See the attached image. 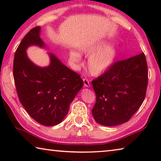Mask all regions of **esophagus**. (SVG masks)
Here are the masks:
<instances>
[{
	"mask_svg": "<svg viewBox=\"0 0 161 161\" xmlns=\"http://www.w3.org/2000/svg\"><path fill=\"white\" fill-rule=\"evenodd\" d=\"M84 81V86L85 87H89L90 86V83H89V80L87 79H84L83 80Z\"/></svg>",
	"mask_w": 161,
	"mask_h": 161,
	"instance_id": "1",
	"label": "esophagus"
}]
</instances>
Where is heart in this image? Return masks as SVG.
Listing matches in <instances>:
<instances>
[{"instance_id":"1","label":"heart","mask_w":161,"mask_h":161,"mask_svg":"<svg viewBox=\"0 0 161 161\" xmlns=\"http://www.w3.org/2000/svg\"><path fill=\"white\" fill-rule=\"evenodd\" d=\"M80 52L86 56H89L87 59V69L92 75L98 76L104 73L114 64L118 58L119 47L116 44L106 40L97 41L84 45ZM70 62L75 65L81 62V55L77 51H69Z\"/></svg>"}]
</instances>
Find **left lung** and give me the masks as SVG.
Listing matches in <instances>:
<instances>
[{
    "mask_svg": "<svg viewBox=\"0 0 161 161\" xmlns=\"http://www.w3.org/2000/svg\"><path fill=\"white\" fill-rule=\"evenodd\" d=\"M92 84L97 97L92 115L97 123L106 126L125 123L145 99L148 85L145 54L116 62Z\"/></svg>",
    "mask_w": 161,
    "mask_h": 161,
    "instance_id": "left-lung-1",
    "label": "left lung"
}]
</instances>
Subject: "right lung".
<instances>
[{
	"label": "right lung",
	"mask_w": 161,
	"mask_h": 161,
	"mask_svg": "<svg viewBox=\"0 0 161 161\" xmlns=\"http://www.w3.org/2000/svg\"><path fill=\"white\" fill-rule=\"evenodd\" d=\"M40 32L41 28L36 27L22 40L15 53L13 77L19 100L27 112L39 124L51 126L63 121L84 84L80 76L53 53H47L50 64L46 67L30 59L26 52L29 47L47 49Z\"/></svg>",
	"instance_id": "right-lung-1"
}]
</instances>
